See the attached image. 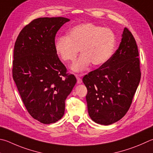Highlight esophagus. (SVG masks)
I'll return each mask as SVG.
<instances>
[{
    "label": "esophagus",
    "mask_w": 153,
    "mask_h": 153,
    "mask_svg": "<svg viewBox=\"0 0 153 153\" xmlns=\"http://www.w3.org/2000/svg\"><path fill=\"white\" fill-rule=\"evenodd\" d=\"M75 76H76V78L77 79V84H81V83L82 82V79L81 78V77H82L83 76H84V74H76V75H75Z\"/></svg>",
    "instance_id": "34e87169"
}]
</instances>
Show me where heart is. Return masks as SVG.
Wrapping results in <instances>:
<instances>
[{"label":"heart","instance_id":"obj_1","mask_svg":"<svg viewBox=\"0 0 153 153\" xmlns=\"http://www.w3.org/2000/svg\"><path fill=\"white\" fill-rule=\"evenodd\" d=\"M115 45L116 37L112 30L86 23L71 28L67 37H58L55 48L64 62H74L79 50L82 55L71 68L74 71L81 72L91 63L94 66L104 64L112 56Z\"/></svg>","mask_w":153,"mask_h":153}]
</instances>
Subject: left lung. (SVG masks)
I'll list each match as a JSON object with an SVG mask.
<instances>
[{"label":"left lung","instance_id":"1","mask_svg":"<svg viewBox=\"0 0 153 153\" xmlns=\"http://www.w3.org/2000/svg\"><path fill=\"white\" fill-rule=\"evenodd\" d=\"M138 56L134 38L125 27L120 45L112 56L83 77L88 89V114L96 123L112 124L128 112L140 80Z\"/></svg>","mask_w":153,"mask_h":153}]
</instances>
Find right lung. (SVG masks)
<instances>
[{"instance_id": "obj_1", "label": "right lung", "mask_w": 153, "mask_h": 153, "mask_svg": "<svg viewBox=\"0 0 153 153\" xmlns=\"http://www.w3.org/2000/svg\"><path fill=\"white\" fill-rule=\"evenodd\" d=\"M68 21L36 19L21 30L14 48L13 79L30 115L43 124L63 117L65 101L77 82L67 74L55 48L56 33Z\"/></svg>"}]
</instances>
